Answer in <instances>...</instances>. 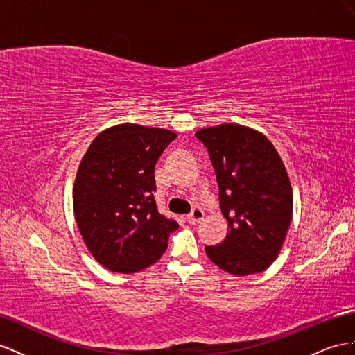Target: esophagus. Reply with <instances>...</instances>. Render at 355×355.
I'll list each match as a JSON object with an SVG mask.
<instances>
[{"mask_svg": "<svg viewBox=\"0 0 355 355\" xmlns=\"http://www.w3.org/2000/svg\"><path fill=\"white\" fill-rule=\"evenodd\" d=\"M204 211L201 210V208H193L192 210V213H190L189 216H187V220H189V223H199L201 222L202 219H204Z\"/></svg>", "mask_w": 355, "mask_h": 355, "instance_id": "34e87169", "label": "esophagus"}]
</instances>
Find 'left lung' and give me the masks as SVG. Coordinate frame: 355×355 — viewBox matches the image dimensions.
Masks as SVG:
<instances>
[{
  "mask_svg": "<svg viewBox=\"0 0 355 355\" xmlns=\"http://www.w3.org/2000/svg\"><path fill=\"white\" fill-rule=\"evenodd\" d=\"M195 135L210 154L230 228L220 244L205 246L208 258L234 276L267 270L293 219V187L277 150L264 133L235 123Z\"/></svg>",
  "mask_w": 355,
  "mask_h": 355,
  "instance_id": "left-lung-1",
  "label": "left lung"
}]
</instances>
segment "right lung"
<instances>
[{"instance_id":"right-lung-1","label":"right lung","mask_w":355,"mask_h":355,"mask_svg":"<svg viewBox=\"0 0 355 355\" xmlns=\"http://www.w3.org/2000/svg\"><path fill=\"white\" fill-rule=\"evenodd\" d=\"M177 133L123 123L100 132L79 163L73 211L94 259L114 272L141 271L168 248L175 220L157 211L154 169Z\"/></svg>"}]
</instances>
